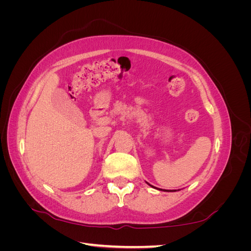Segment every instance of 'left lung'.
Returning a JSON list of instances; mask_svg holds the SVG:
<instances>
[{"label":"left lung","instance_id":"left-lung-1","mask_svg":"<svg viewBox=\"0 0 251 251\" xmlns=\"http://www.w3.org/2000/svg\"><path fill=\"white\" fill-rule=\"evenodd\" d=\"M150 186H151V187H154L153 185H151V184H149ZM157 189H159V188H157ZM164 192H176V191H164Z\"/></svg>","mask_w":251,"mask_h":251}]
</instances>
